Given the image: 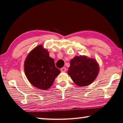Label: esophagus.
<instances>
[{"label": "esophagus", "instance_id": "esophagus-1", "mask_svg": "<svg viewBox=\"0 0 123 123\" xmlns=\"http://www.w3.org/2000/svg\"><path fill=\"white\" fill-rule=\"evenodd\" d=\"M66 70H67V69H66L65 67H63L61 68V71L62 72H65L66 71Z\"/></svg>", "mask_w": 123, "mask_h": 123}]
</instances>
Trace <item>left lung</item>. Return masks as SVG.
I'll use <instances>...</instances> for the list:
<instances>
[{
	"label": "left lung",
	"instance_id": "left-lung-1",
	"mask_svg": "<svg viewBox=\"0 0 123 123\" xmlns=\"http://www.w3.org/2000/svg\"><path fill=\"white\" fill-rule=\"evenodd\" d=\"M99 71L100 67L96 60L80 55L71 60L67 73L76 85L85 86L96 79Z\"/></svg>",
	"mask_w": 123,
	"mask_h": 123
}]
</instances>
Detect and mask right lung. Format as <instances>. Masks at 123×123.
<instances>
[{
    "instance_id": "add662e5",
    "label": "right lung",
    "mask_w": 123,
    "mask_h": 123,
    "mask_svg": "<svg viewBox=\"0 0 123 123\" xmlns=\"http://www.w3.org/2000/svg\"><path fill=\"white\" fill-rule=\"evenodd\" d=\"M24 71L30 83L37 88L47 90L60 73L54 60L43 46L39 45L28 54L24 62Z\"/></svg>"
}]
</instances>
